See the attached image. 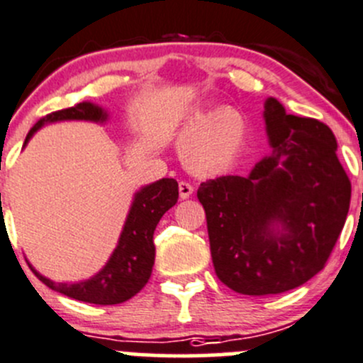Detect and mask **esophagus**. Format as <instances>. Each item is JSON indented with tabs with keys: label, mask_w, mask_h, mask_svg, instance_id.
I'll use <instances>...</instances> for the list:
<instances>
[{
	"label": "esophagus",
	"mask_w": 363,
	"mask_h": 363,
	"mask_svg": "<svg viewBox=\"0 0 363 363\" xmlns=\"http://www.w3.org/2000/svg\"><path fill=\"white\" fill-rule=\"evenodd\" d=\"M179 195H181L182 200L189 199V196L193 195V186L189 184V182H179Z\"/></svg>",
	"instance_id": "1"
}]
</instances>
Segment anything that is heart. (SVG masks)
<instances>
[{
    "instance_id": "obj_1",
    "label": "heart",
    "mask_w": 363,
    "mask_h": 363,
    "mask_svg": "<svg viewBox=\"0 0 363 363\" xmlns=\"http://www.w3.org/2000/svg\"><path fill=\"white\" fill-rule=\"evenodd\" d=\"M246 133V119L235 108L221 107L211 113L199 108L182 124L177 151L199 174L218 175L239 158Z\"/></svg>"
}]
</instances>
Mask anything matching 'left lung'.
Here are the masks:
<instances>
[{"label":"left lung","instance_id":"1","mask_svg":"<svg viewBox=\"0 0 363 363\" xmlns=\"http://www.w3.org/2000/svg\"><path fill=\"white\" fill-rule=\"evenodd\" d=\"M272 155L247 177L223 175L196 191L207 218L216 276L242 295H276L316 276L346 221L351 182L327 124L263 112Z\"/></svg>","mask_w":363,"mask_h":363}]
</instances>
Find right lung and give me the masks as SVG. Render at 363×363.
<instances>
[{"label": "right lung", "mask_w": 363, "mask_h": 363, "mask_svg": "<svg viewBox=\"0 0 363 363\" xmlns=\"http://www.w3.org/2000/svg\"><path fill=\"white\" fill-rule=\"evenodd\" d=\"M72 119L101 123L107 119V112L101 111L98 105L84 101V104H77L75 107L47 113L29 130L24 145L28 144L33 133L45 123ZM177 199L179 184L175 179H160V181L142 188L135 195L123 233L119 237V244L112 252L111 259L96 276L84 283H54L36 272L31 265L29 267L35 276L50 290L60 291L69 298L96 303V306H113V303L126 302L131 296L137 295L151 277L156 251L152 235H155L156 225L160 223L161 216L177 203Z\"/></svg>", "instance_id": "right-lung-1"}]
</instances>
